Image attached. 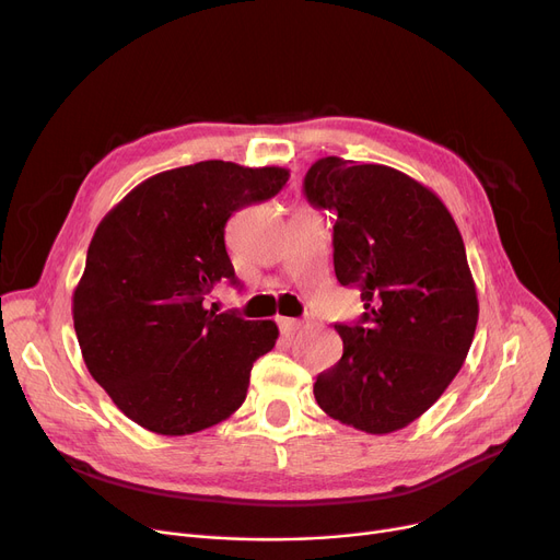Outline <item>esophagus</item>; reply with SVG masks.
<instances>
[{
	"mask_svg": "<svg viewBox=\"0 0 560 560\" xmlns=\"http://www.w3.org/2000/svg\"><path fill=\"white\" fill-rule=\"evenodd\" d=\"M277 325H279L283 336H292V334L302 329V322L295 319V317H277Z\"/></svg>",
	"mask_w": 560,
	"mask_h": 560,
	"instance_id": "esophagus-1",
	"label": "esophagus"
}]
</instances>
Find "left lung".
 Here are the masks:
<instances>
[{
  "label": "left lung",
  "mask_w": 560,
  "mask_h": 560,
  "mask_svg": "<svg viewBox=\"0 0 560 560\" xmlns=\"http://www.w3.org/2000/svg\"><path fill=\"white\" fill-rule=\"evenodd\" d=\"M304 192L334 211L336 279L365 306L357 325H336L342 359L317 374L315 401L359 431H399L447 390L477 331L463 235L443 199L388 165L319 159Z\"/></svg>",
  "instance_id": "8db88e82"
}]
</instances>
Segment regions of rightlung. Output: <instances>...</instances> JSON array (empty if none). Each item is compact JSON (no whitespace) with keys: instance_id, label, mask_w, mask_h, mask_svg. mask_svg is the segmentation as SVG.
Returning <instances> with one entry per match:
<instances>
[{"instance_id":"right-lung-1","label":"right lung","mask_w":560,"mask_h":560,"mask_svg":"<svg viewBox=\"0 0 560 560\" xmlns=\"http://www.w3.org/2000/svg\"><path fill=\"white\" fill-rule=\"evenodd\" d=\"M285 167L201 161L159 172L104 215L72 295L88 372L147 431L188 435L238 410L254 361L275 347L272 319L203 306L238 283L226 220L275 197Z\"/></svg>"}]
</instances>
